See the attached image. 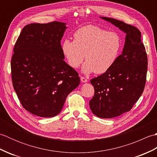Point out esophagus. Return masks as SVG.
Wrapping results in <instances>:
<instances>
[{
  "label": "esophagus",
  "instance_id": "1",
  "mask_svg": "<svg viewBox=\"0 0 157 157\" xmlns=\"http://www.w3.org/2000/svg\"><path fill=\"white\" fill-rule=\"evenodd\" d=\"M80 79H81V82H83V83H86V82H88V79H86V78H84V77H81Z\"/></svg>",
  "mask_w": 157,
  "mask_h": 157
}]
</instances>
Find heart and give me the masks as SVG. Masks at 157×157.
Returning a JSON list of instances; mask_svg holds the SVG:
<instances>
[{
  "label": "heart",
  "instance_id": "heart-1",
  "mask_svg": "<svg viewBox=\"0 0 157 157\" xmlns=\"http://www.w3.org/2000/svg\"><path fill=\"white\" fill-rule=\"evenodd\" d=\"M121 48V39L118 34L108 32L96 25H88L78 29L73 34V41L65 40L62 51L69 65L76 69L82 67L86 74L104 73L112 67Z\"/></svg>",
  "mask_w": 157,
  "mask_h": 157
}]
</instances>
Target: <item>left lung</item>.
<instances>
[{"instance_id": "left-lung-1", "label": "left lung", "mask_w": 157, "mask_h": 157, "mask_svg": "<svg viewBox=\"0 0 157 157\" xmlns=\"http://www.w3.org/2000/svg\"><path fill=\"white\" fill-rule=\"evenodd\" d=\"M101 18L125 33L124 47L109 71L91 79L94 95L89 105L98 117L111 119L132 109L146 84L148 59L141 32L134 26L109 17Z\"/></svg>"}]
</instances>
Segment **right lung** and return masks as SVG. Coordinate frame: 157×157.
I'll return each instance as SVG.
<instances>
[{
	"label": "right lung",
	"mask_w": 157,
	"mask_h": 157,
	"mask_svg": "<svg viewBox=\"0 0 157 157\" xmlns=\"http://www.w3.org/2000/svg\"><path fill=\"white\" fill-rule=\"evenodd\" d=\"M66 29L59 21L31 23L23 28L13 49V88L23 108L41 117L57 115L80 83L63 60L61 40Z\"/></svg>",
	"instance_id": "right-lung-1"
}]
</instances>
